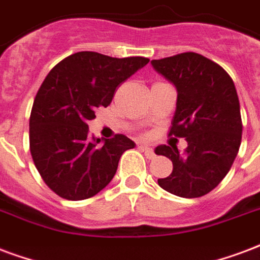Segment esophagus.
<instances>
[{
	"label": "esophagus",
	"mask_w": 260,
	"mask_h": 260,
	"mask_svg": "<svg viewBox=\"0 0 260 260\" xmlns=\"http://www.w3.org/2000/svg\"><path fill=\"white\" fill-rule=\"evenodd\" d=\"M140 149L144 152V155H145L148 159H152V157L155 156V152H153V149H152V148H149V146L140 145Z\"/></svg>",
	"instance_id": "1"
}]
</instances>
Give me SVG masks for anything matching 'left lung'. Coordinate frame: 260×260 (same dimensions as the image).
<instances>
[{
	"label": "left lung",
	"instance_id": "8db88e82",
	"mask_svg": "<svg viewBox=\"0 0 260 260\" xmlns=\"http://www.w3.org/2000/svg\"><path fill=\"white\" fill-rule=\"evenodd\" d=\"M152 66L178 93L169 137L188 141L183 155L175 145L156 148V155L173 161V173L157 183L175 196L202 197L219 185L239 153L243 122L233 79L194 52L152 60Z\"/></svg>",
	"mask_w": 260,
	"mask_h": 260
}]
</instances>
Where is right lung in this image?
<instances>
[{"label":"right lung","mask_w":260,"mask_h":260,"mask_svg":"<svg viewBox=\"0 0 260 260\" xmlns=\"http://www.w3.org/2000/svg\"><path fill=\"white\" fill-rule=\"evenodd\" d=\"M149 58L111 57L78 52L49 72L30 115V152L44 182L67 200H85L114 178L123 152L136 144L124 134L105 140L89 136L94 111L108 107L120 83Z\"/></svg>","instance_id":"obj_1"}]
</instances>
